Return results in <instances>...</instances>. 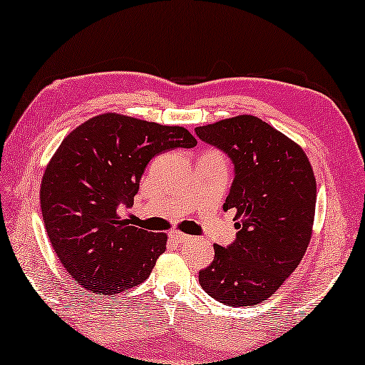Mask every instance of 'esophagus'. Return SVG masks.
Returning a JSON list of instances; mask_svg holds the SVG:
<instances>
[{
    "label": "esophagus",
    "mask_w": 365,
    "mask_h": 365,
    "mask_svg": "<svg viewBox=\"0 0 365 365\" xmlns=\"http://www.w3.org/2000/svg\"><path fill=\"white\" fill-rule=\"evenodd\" d=\"M171 239H174V241H178V242H184V241H187V239H191V236H187V234H184L181 231H173Z\"/></svg>",
    "instance_id": "34e87169"
}]
</instances>
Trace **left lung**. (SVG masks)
Listing matches in <instances>:
<instances>
[{"instance_id": "obj_1", "label": "left lung", "mask_w": 365, "mask_h": 365, "mask_svg": "<svg viewBox=\"0 0 365 365\" xmlns=\"http://www.w3.org/2000/svg\"><path fill=\"white\" fill-rule=\"evenodd\" d=\"M196 134L232 159L236 176L224 209L236 211L237 229L231 246H214L199 284L227 306H254L282 286L307 251L317 199L314 169L297 143L251 114L199 126Z\"/></svg>"}]
</instances>
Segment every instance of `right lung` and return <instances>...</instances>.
I'll return each mask as SVG.
<instances>
[{"mask_svg":"<svg viewBox=\"0 0 365 365\" xmlns=\"http://www.w3.org/2000/svg\"><path fill=\"white\" fill-rule=\"evenodd\" d=\"M196 144L186 128L118 113L98 114L63 139L44 169L39 201L49 242L79 286L114 296L146 281L168 234L121 221L118 207L134 202L154 156Z\"/></svg>","mask_w":365,"mask_h":365,"instance_id":"1","label":"right lung"}]
</instances>
